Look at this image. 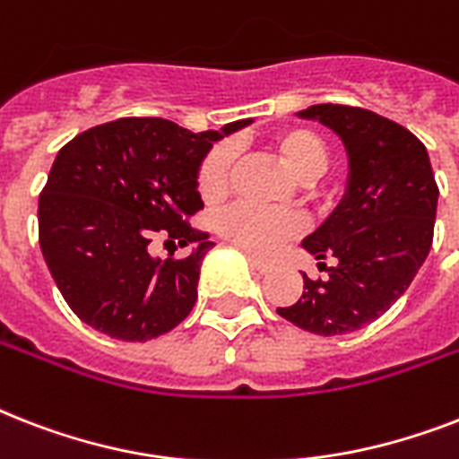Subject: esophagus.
<instances>
[{
  "mask_svg": "<svg viewBox=\"0 0 459 459\" xmlns=\"http://www.w3.org/2000/svg\"><path fill=\"white\" fill-rule=\"evenodd\" d=\"M250 264L255 266L259 273H266V272H272V269H273L272 262H266V259H259V257H252V255H250Z\"/></svg>",
  "mask_w": 459,
  "mask_h": 459,
  "instance_id": "esophagus-1",
  "label": "esophagus"
}]
</instances>
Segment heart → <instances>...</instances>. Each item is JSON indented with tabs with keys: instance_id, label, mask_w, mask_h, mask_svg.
<instances>
[{
	"instance_id": "heart-1",
	"label": "heart",
	"mask_w": 459,
	"mask_h": 459,
	"mask_svg": "<svg viewBox=\"0 0 459 459\" xmlns=\"http://www.w3.org/2000/svg\"><path fill=\"white\" fill-rule=\"evenodd\" d=\"M273 147L283 164L300 180H312L326 171L328 145L319 133L305 126H290L273 135ZM233 147L219 145L204 157L197 173V187L204 200H221L230 183ZM216 229L230 243L255 255H273L302 230V219L290 212H269L238 202L219 214Z\"/></svg>"
}]
</instances>
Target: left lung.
Masks as SVG:
<instances>
[{
  "label": "left lung",
  "mask_w": 459,
  "mask_h": 459,
  "mask_svg": "<svg viewBox=\"0 0 459 459\" xmlns=\"http://www.w3.org/2000/svg\"><path fill=\"white\" fill-rule=\"evenodd\" d=\"M298 117L342 140L348 183L338 207L302 240L326 276L302 273L298 302L276 312L309 333H352L391 309L429 257L438 186L427 147L391 118L342 104H314Z\"/></svg>",
  "instance_id": "1"
}]
</instances>
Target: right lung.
Instances as JSON below:
<instances>
[{"label":"right lung","mask_w":459,"mask_h":459,"mask_svg":"<svg viewBox=\"0 0 459 459\" xmlns=\"http://www.w3.org/2000/svg\"><path fill=\"white\" fill-rule=\"evenodd\" d=\"M250 124L193 133L166 118L131 117L61 147L39 195V247L78 319L133 342L186 319L214 245L186 221L202 209L197 173L214 143ZM154 237L195 247L183 260H159L149 255Z\"/></svg>","instance_id":"add662e5"}]
</instances>
